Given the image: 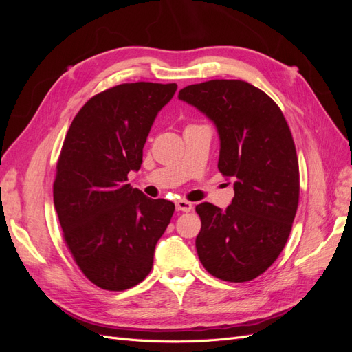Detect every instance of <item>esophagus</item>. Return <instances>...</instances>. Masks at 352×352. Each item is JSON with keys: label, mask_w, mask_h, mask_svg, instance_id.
Masks as SVG:
<instances>
[{"label": "esophagus", "mask_w": 352, "mask_h": 352, "mask_svg": "<svg viewBox=\"0 0 352 352\" xmlns=\"http://www.w3.org/2000/svg\"><path fill=\"white\" fill-rule=\"evenodd\" d=\"M192 202H189V201H185V199H179V201H176V210L177 211H184V212H189V211H192Z\"/></svg>", "instance_id": "1"}]
</instances>
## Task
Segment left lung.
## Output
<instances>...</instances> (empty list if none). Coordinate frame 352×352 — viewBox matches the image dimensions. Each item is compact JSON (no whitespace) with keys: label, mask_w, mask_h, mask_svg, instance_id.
<instances>
[{"label":"left lung","mask_w":352,"mask_h":352,"mask_svg":"<svg viewBox=\"0 0 352 352\" xmlns=\"http://www.w3.org/2000/svg\"><path fill=\"white\" fill-rule=\"evenodd\" d=\"M179 100L216 124L217 167L235 190L225 211L197 206L199 261L217 279L252 280L279 257L296 214L300 168L289 126L267 94L243 80L189 85Z\"/></svg>","instance_id":"8db88e82"}]
</instances>
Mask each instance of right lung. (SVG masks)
<instances>
[{
  "instance_id": "obj_1",
  "label": "right lung",
  "mask_w": 352,
  "mask_h": 352,
  "mask_svg": "<svg viewBox=\"0 0 352 352\" xmlns=\"http://www.w3.org/2000/svg\"><path fill=\"white\" fill-rule=\"evenodd\" d=\"M176 83H122L92 97L74 117L54 180V207L82 273L101 289L124 291L153 269L175 204L127 184L138 172L158 111Z\"/></svg>"
}]
</instances>
